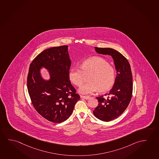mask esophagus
Listing matches in <instances>:
<instances>
[{
	"label": "esophagus",
	"mask_w": 159,
	"mask_h": 159,
	"mask_svg": "<svg viewBox=\"0 0 159 159\" xmlns=\"http://www.w3.org/2000/svg\"><path fill=\"white\" fill-rule=\"evenodd\" d=\"M80 97L81 98L85 99H88L90 98V97H88V96H81Z\"/></svg>",
	"instance_id": "34e87169"
}]
</instances>
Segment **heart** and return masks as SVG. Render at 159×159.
<instances>
[{
  "label": "heart",
  "mask_w": 159,
  "mask_h": 159,
  "mask_svg": "<svg viewBox=\"0 0 159 159\" xmlns=\"http://www.w3.org/2000/svg\"><path fill=\"white\" fill-rule=\"evenodd\" d=\"M89 82L83 84L79 89L83 94H92L99 91L104 92L113 86L116 73L113 67L101 57H93L84 61L81 67H72L68 72V78L71 83L80 86L88 76Z\"/></svg>",
  "instance_id": "heart-1"
}]
</instances>
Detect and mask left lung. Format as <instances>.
<instances>
[{"label":"left lung","instance_id":"left-lung-1","mask_svg":"<svg viewBox=\"0 0 159 159\" xmlns=\"http://www.w3.org/2000/svg\"><path fill=\"white\" fill-rule=\"evenodd\" d=\"M97 53L111 55L114 60L116 76L113 87L108 93L96 97L98 106L93 111L94 116L101 120L109 121L118 117L128 107L133 92V76L131 67L124 56L111 48L95 47Z\"/></svg>","mask_w":159,"mask_h":159}]
</instances>
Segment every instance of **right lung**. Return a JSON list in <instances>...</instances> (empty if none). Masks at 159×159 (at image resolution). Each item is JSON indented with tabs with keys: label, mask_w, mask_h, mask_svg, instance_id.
Instances as JSON below:
<instances>
[{
	"label": "right lung",
	"mask_w": 159,
	"mask_h": 159,
	"mask_svg": "<svg viewBox=\"0 0 159 159\" xmlns=\"http://www.w3.org/2000/svg\"><path fill=\"white\" fill-rule=\"evenodd\" d=\"M71 65L68 46L64 45L43 51L29 67L27 86L31 101L36 111L48 121H65L80 98L68 78ZM43 68L48 71V80L40 73Z\"/></svg>",
	"instance_id": "obj_1"
}]
</instances>
